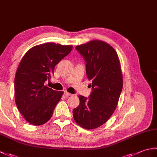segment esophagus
Masks as SVG:
<instances>
[{
  "label": "esophagus",
  "mask_w": 157,
  "mask_h": 157,
  "mask_svg": "<svg viewBox=\"0 0 157 157\" xmlns=\"http://www.w3.org/2000/svg\"><path fill=\"white\" fill-rule=\"evenodd\" d=\"M64 95L66 96V97H69V96H71L72 94H70V93L67 92V91H65V92H64Z\"/></svg>",
  "instance_id": "esophagus-1"
}]
</instances>
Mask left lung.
Segmentation results:
<instances>
[{
  "instance_id": "8db88e82",
  "label": "left lung",
  "mask_w": 157,
  "mask_h": 157,
  "mask_svg": "<svg viewBox=\"0 0 157 157\" xmlns=\"http://www.w3.org/2000/svg\"><path fill=\"white\" fill-rule=\"evenodd\" d=\"M86 61V72L92 81L89 98L79 95V105L73 109L75 122L86 129L97 128L111 117L123 88V77L117 53L111 45L92 40L77 46Z\"/></svg>"
}]
</instances>
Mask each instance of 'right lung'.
<instances>
[{"instance_id":"1","label":"right lung","mask_w":157,"mask_h":157,"mask_svg":"<svg viewBox=\"0 0 157 157\" xmlns=\"http://www.w3.org/2000/svg\"><path fill=\"white\" fill-rule=\"evenodd\" d=\"M73 46L52 42L35 46L23 56L15 77V100L19 112L34 125L51 118L63 92L45 86L57 63L69 54Z\"/></svg>"}]
</instances>
